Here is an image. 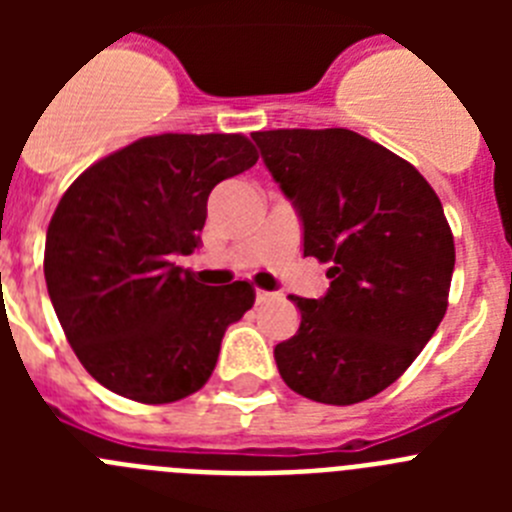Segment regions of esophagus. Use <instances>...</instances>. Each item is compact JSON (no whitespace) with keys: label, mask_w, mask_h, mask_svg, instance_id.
I'll return each instance as SVG.
<instances>
[{"label":"esophagus","mask_w":512,"mask_h":512,"mask_svg":"<svg viewBox=\"0 0 512 512\" xmlns=\"http://www.w3.org/2000/svg\"><path fill=\"white\" fill-rule=\"evenodd\" d=\"M274 297V292H266V289H256V302H269Z\"/></svg>","instance_id":"esophagus-1"}]
</instances>
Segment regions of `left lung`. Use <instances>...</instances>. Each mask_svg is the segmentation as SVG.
<instances>
[{
    "label": "left lung",
    "instance_id": "1",
    "mask_svg": "<svg viewBox=\"0 0 512 512\" xmlns=\"http://www.w3.org/2000/svg\"><path fill=\"white\" fill-rule=\"evenodd\" d=\"M302 220L305 256L328 264L320 300L289 297L300 328L274 359L289 390L354 405L387 390L449 307L454 235L405 158L346 128L251 133Z\"/></svg>",
    "mask_w": 512,
    "mask_h": 512
}]
</instances>
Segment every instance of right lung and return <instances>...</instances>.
<instances>
[{"instance_id":"right-lung-1","label":"right lung","mask_w":512,"mask_h":512,"mask_svg":"<svg viewBox=\"0 0 512 512\" xmlns=\"http://www.w3.org/2000/svg\"><path fill=\"white\" fill-rule=\"evenodd\" d=\"M259 153L238 133L140 138L66 189L45 235V284L74 354L102 387L146 405L210 379L248 282L207 287L176 266L200 246L207 197Z\"/></svg>"}]
</instances>
